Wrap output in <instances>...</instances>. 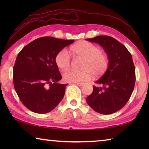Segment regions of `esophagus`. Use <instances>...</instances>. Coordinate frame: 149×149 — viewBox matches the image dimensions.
<instances>
[{
	"instance_id": "obj_1",
	"label": "esophagus",
	"mask_w": 149,
	"mask_h": 149,
	"mask_svg": "<svg viewBox=\"0 0 149 149\" xmlns=\"http://www.w3.org/2000/svg\"><path fill=\"white\" fill-rule=\"evenodd\" d=\"M75 84H76V85H77L78 86H79V87H81V86H83V85H84V83H75Z\"/></svg>"
}]
</instances>
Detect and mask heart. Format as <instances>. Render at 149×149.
Listing matches in <instances>:
<instances>
[{
	"instance_id": "obj_1",
	"label": "heart",
	"mask_w": 149,
	"mask_h": 149,
	"mask_svg": "<svg viewBox=\"0 0 149 149\" xmlns=\"http://www.w3.org/2000/svg\"><path fill=\"white\" fill-rule=\"evenodd\" d=\"M74 56L83 58L80 71L67 70L63 74V79L68 83H78L89 79L92 74L95 77L100 76L107 72L109 65L107 55L101 52L99 47L91 42L81 41L70 48ZM55 63L58 68L64 71L70 67V59L65 50H62L55 57Z\"/></svg>"
}]
</instances>
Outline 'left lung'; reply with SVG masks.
<instances>
[{"label": "left lung", "instance_id": "8db88e82", "mask_svg": "<svg viewBox=\"0 0 149 149\" xmlns=\"http://www.w3.org/2000/svg\"><path fill=\"white\" fill-rule=\"evenodd\" d=\"M86 40L100 45L109 60L107 72L95 82L98 86H93L86 101L95 112L112 114L124 107L134 89L135 68L132 54L112 37L100 35Z\"/></svg>", "mask_w": 149, "mask_h": 149}]
</instances>
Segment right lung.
<instances>
[{
  "mask_svg": "<svg viewBox=\"0 0 149 149\" xmlns=\"http://www.w3.org/2000/svg\"><path fill=\"white\" fill-rule=\"evenodd\" d=\"M74 40L41 37L24 47L13 69L14 86L26 108L38 114L52 110L62 100L68 84L58 82L62 75L55 57Z\"/></svg>",
  "mask_w": 149,
  "mask_h": 149,
  "instance_id": "add662e5",
  "label": "right lung"
}]
</instances>
